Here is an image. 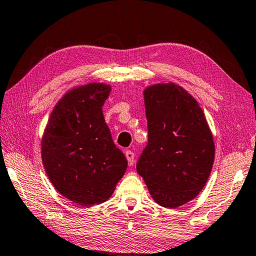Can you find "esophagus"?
Returning a JSON list of instances; mask_svg holds the SVG:
<instances>
[{
    "label": "esophagus",
    "instance_id": "34e87169",
    "mask_svg": "<svg viewBox=\"0 0 256 256\" xmlns=\"http://www.w3.org/2000/svg\"><path fill=\"white\" fill-rule=\"evenodd\" d=\"M125 156L128 158L130 166L134 164V154H133V152H131V150H126V152H125Z\"/></svg>",
    "mask_w": 256,
    "mask_h": 256
}]
</instances>
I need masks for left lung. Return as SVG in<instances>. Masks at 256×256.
<instances>
[{
  "instance_id": "8db88e82",
  "label": "left lung",
  "mask_w": 256,
  "mask_h": 256,
  "mask_svg": "<svg viewBox=\"0 0 256 256\" xmlns=\"http://www.w3.org/2000/svg\"><path fill=\"white\" fill-rule=\"evenodd\" d=\"M148 142L136 163L152 197L176 208L194 200L208 181L214 142L202 108L174 83L144 92Z\"/></svg>"
}]
</instances>
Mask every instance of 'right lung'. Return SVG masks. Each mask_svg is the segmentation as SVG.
<instances>
[{
  "label": "right lung",
  "mask_w": 256,
  "mask_h": 256,
  "mask_svg": "<svg viewBox=\"0 0 256 256\" xmlns=\"http://www.w3.org/2000/svg\"><path fill=\"white\" fill-rule=\"evenodd\" d=\"M109 93L110 86L102 83L68 92L52 112L42 139V160L51 184L82 206L107 200L128 168L104 118Z\"/></svg>",
  "instance_id": "add662e5"
}]
</instances>
